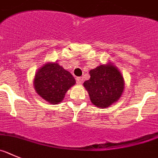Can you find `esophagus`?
Here are the masks:
<instances>
[{
  "label": "esophagus",
  "mask_w": 158,
  "mask_h": 158,
  "mask_svg": "<svg viewBox=\"0 0 158 158\" xmlns=\"http://www.w3.org/2000/svg\"><path fill=\"white\" fill-rule=\"evenodd\" d=\"M76 81H77L78 84H82L83 82V78L82 77H77L76 78Z\"/></svg>",
  "instance_id": "obj_1"
}]
</instances>
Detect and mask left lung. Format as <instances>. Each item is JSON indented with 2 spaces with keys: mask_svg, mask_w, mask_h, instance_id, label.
<instances>
[{
  "mask_svg": "<svg viewBox=\"0 0 158 158\" xmlns=\"http://www.w3.org/2000/svg\"><path fill=\"white\" fill-rule=\"evenodd\" d=\"M90 78L83 86L92 103L105 109L117 102L124 88V80L120 72L111 62L89 71Z\"/></svg>",
  "mask_w": 158,
  "mask_h": 158,
  "instance_id": "obj_1",
  "label": "left lung"
}]
</instances>
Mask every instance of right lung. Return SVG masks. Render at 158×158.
Instances as JSON below:
<instances>
[{"instance_id":"right-lung-1","label":"right lung","mask_w":158,"mask_h":158,"mask_svg":"<svg viewBox=\"0 0 158 158\" xmlns=\"http://www.w3.org/2000/svg\"><path fill=\"white\" fill-rule=\"evenodd\" d=\"M75 84L76 79L72 74L56 62L45 64L38 69L34 79L35 91L52 105L61 102L67 91Z\"/></svg>"}]
</instances>
